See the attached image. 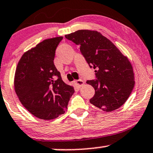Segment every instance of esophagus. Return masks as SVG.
<instances>
[{
    "label": "esophagus",
    "mask_w": 153,
    "mask_h": 153,
    "mask_svg": "<svg viewBox=\"0 0 153 153\" xmlns=\"http://www.w3.org/2000/svg\"><path fill=\"white\" fill-rule=\"evenodd\" d=\"M75 84L77 85L78 87H79V88H80L81 86H83V85H84V82L82 80H75Z\"/></svg>",
    "instance_id": "34e87169"
}]
</instances>
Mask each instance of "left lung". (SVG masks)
Segmentation results:
<instances>
[{
	"mask_svg": "<svg viewBox=\"0 0 153 153\" xmlns=\"http://www.w3.org/2000/svg\"><path fill=\"white\" fill-rule=\"evenodd\" d=\"M65 38L80 45L82 54L95 70L98 80L86 82L95 90L91 104L105 112L121 107L135 84L133 67L128 57L96 30H80L65 35Z\"/></svg>",
	"mask_w": 153,
	"mask_h": 153,
	"instance_id": "obj_1",
	"label": "left lung"
}]
</instances>
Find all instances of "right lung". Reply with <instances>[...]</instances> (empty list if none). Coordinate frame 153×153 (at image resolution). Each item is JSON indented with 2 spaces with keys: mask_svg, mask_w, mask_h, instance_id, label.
<instances>
[{
  "mask_svg": "<svg viewBox=\"0 0 153 153\" xmlns=\"http://www.w3.org/2000/svg\"><path fill=\"white\" fill-rule=\"evenodd\" d=\"M63 37L48 38L25 51L14 75V90L19 101L34 116L51 120L63 114L75 90L62 79L53 59Z\"/></svg>",
  "mask_w": 153,
  "mask_h": 153,
  "instance_id": "1",
  "label": "right lung"
}]
</instances>
